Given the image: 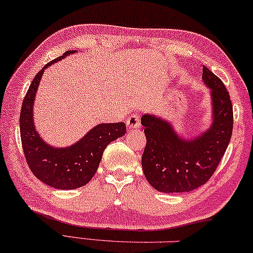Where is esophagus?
<instances>
[{"instance_id":"esophagus-1","label":"esophagus","mask_w":253,"mask_h":253,"mask_svg":"<svg viewBox=\"0 0 253 253\" xmlns=\"http://www.w3.org/2000/svg\"><path fill=\"white\" fill-rule=\"evenodd\" d=\"M126 126L129 129H138L140 126V116L138 114H131L126 119Z\"/></svg>"}]
</instances>
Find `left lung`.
Listing matches in <instances>:
<instances>
[{
  "instance_id": "1",
  "label": "left lung",
  "mask_w": 253,
  "mask_h": 253,
  "mask_svg": "<svg viewBox=\"0 0 253 253\" xmlns=\"http://www.w3.org/2000/svg\"><path fill=\"white\" fill-rule=\"evenodd\" d=\"M203 79L211 89L212 124L198 138L184 140L169 122L143 114L147 143L141 157L143 174L161 192H189L207 183L230 143L233 105L223 81L208 68Z\"/></svg>"
}]
</instances>
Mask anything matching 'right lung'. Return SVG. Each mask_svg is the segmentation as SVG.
Here are the masks:
<instances>
[{"instance_id": "obj_1", "label": "right lung", "mask_w": 253, "mask_h": 253, "mask_svg": "<svg viewBox=\"0 0 253 253\" xmlns=\"http://www.w3.org/2000/svg\"><path fill=\"white\" fill-rule=\"evenodd\" d=\"M72 53L76 50H67L37 73L23 98L20 112V137L27 164L38 180L61 190H72L87 184L95 175L108 143L126 132L123 122L100 123L75 145L53 148L35 130L33 105L44 69Z\"/></svg>"}]
</instances>
